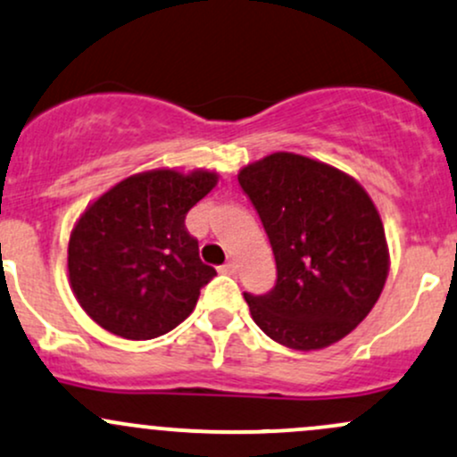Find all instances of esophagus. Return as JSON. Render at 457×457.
<instances>
[{"mask_svg": "<svg viewBox=\"0 0 457 457\" xmlns=\"http://www.w3.org/2000/svg\"><path fill=\"white\" fill-rule=\"evenodd\" d=\"M220 273H228V275H237L238 273V264L237 262H228L220 267Z\"/></svg>", "mask_w": 457, "mask_h": 457, "instance_id": "obj_1", "label": "esophagus"}]
</instances>
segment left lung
<instances>
[{
	"instance_id": "8db88e82",
	"label": "left lung",
	"mask_w": 457,
	"mask_h": 457,
	"mask_svg": "<svg viewBox=\"0 0 457 457\" xmlns=\"http://www.w3.org/2000/svg\"><path fill=\"white\" fill-rule=\"evenodd\" d=\"M267 232L278 282L245 293L260 329L295 351H317L353 332L378 303L390 269L382 217L349 173L293 152L238 171Z\"/></svg>"
}]
</instances>
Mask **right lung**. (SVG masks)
Segmentation results:
<instances>
[{
	"label": "right lung",
	"instance_id": "obj_1",
	"mask_svg": "<svg viewBox=\"0 0 457 457\" xmlns=\"http://www.w3.org/2000/svg\"><path fill=\"white\" fill-rule=\"evenodd\" d=\"M219 182L212 169H152L87 205L67 249L69 284L99 328L128 340L171 332L217 275L187 232L188 210Z\"/></svg>",
	"mask_w": 457,
	"mask_h": 457
}]
</instances>
